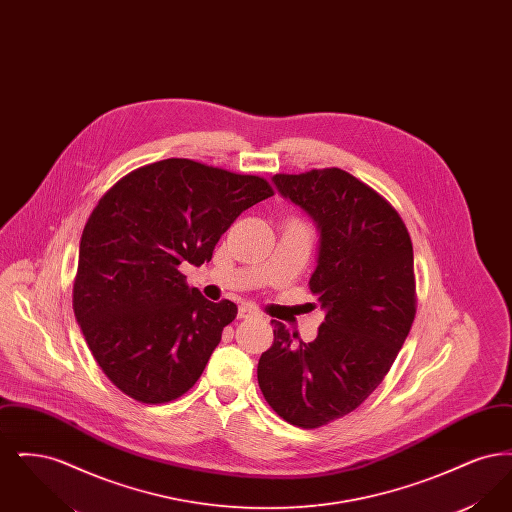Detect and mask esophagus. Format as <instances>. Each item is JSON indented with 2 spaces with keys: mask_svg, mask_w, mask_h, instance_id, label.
<instances>
[{
  "mask_svg": "<svg viewBox=\"0 0 512 512\" xmlns=\"http://www.w3.org/2000/svg\"><path fill=\"white\" fill-rule=\"evenodd\" d=\"M261 317V313L255 309V307H249V305H242L238 309V318H253Z\"/></svg>",
  "mask_w": 512,
  "mask_h": 512,
  "instance_id": "34e87169",
  "label": "esophagus"
}]
</instances>
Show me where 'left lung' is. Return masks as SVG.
Here are the masks:
<instances>
[{"instance_id":"1","label":"left lung","mask_w":512,"mask_h":512,"mask_svg":"<svg viewBox=\"0 0 512 512\" xmlns=\"http://www.w3.org/2000/svg\"><path fill=\"white\" fill-rule=\"evenodd\" d=\"M272 180L318 224L309 288L326 317L311 343L270 320L274 341L257 380L274 413L313 430L353 413L390 372L416 315L413 242L390 201L349 172Z\"/></svg>"}]
</instances>
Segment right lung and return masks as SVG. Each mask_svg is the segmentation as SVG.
Masks as SVG:
<instances>
[{"label": "right lung", "mask_w": 512, "mask_h": 512, "mask_svg": "<svg viewBox=\"0 0 512 512\" xmlns=\"http://www.w3.org/2000/svg\"><path fill=\"white\" fill-rule=\"evenodd\" d=\"M270 195L263 176L165 159L99 199L80 238L73 309L113 386L159 405L199 380L238 307L207 301L178 267L209 263L230 224Z\"/></svg>", "instance_id": "add662e5"}]
</instances>
